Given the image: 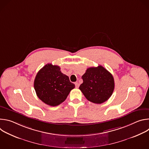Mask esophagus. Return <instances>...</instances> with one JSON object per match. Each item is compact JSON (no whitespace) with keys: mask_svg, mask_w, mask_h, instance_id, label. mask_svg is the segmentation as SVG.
<instances>
[{"mask_svg":"<svg viewBox=\"0 0 149 149\" xmlns=\"http://www.w3.org/2000/svg\"><path fill=\"white\" fill-rule=\"evenodd\" d=\"M75 88H78L79 87V84H78L77 82H76L75 83Z\"/></svg>","mask_w":149,"mask_h":149,"instance_id":"esophagus-1","label":"esophagus"}]
</instances>
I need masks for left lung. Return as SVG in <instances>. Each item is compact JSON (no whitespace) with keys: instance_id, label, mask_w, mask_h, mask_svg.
Returning <instances> with one entry per match:
<instances>
[{"instance_id":"8db88e82","label":"left lung","mask_w":149,"mask_h":149,"mask_svg":"<svg viewBox=\"0 0 149 149\" xmlns=\"http://www.w3.org/2000/svg\"><path fill=\"white\" fill-rule=\"evenodd\" d=\"M79 90L90 101L101 104L108 100L114 89L112 74L101 65L88 68L82 76Z\"/></svg>"}]
</instances>
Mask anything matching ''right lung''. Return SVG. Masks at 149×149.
<instances>
[{
  "instance_id": "1",
  "label": "right lung",
  "mask_w": 149,
  "mask_h": 149,
  "mask_svg": "<svg viewBox=\"0 0 149 149\" xmlns=\"http://www.w3.org/2000/svg\"><path fill=\"white\" fill-rule=\"evenodd\" d=\"M75 88L69 77L61 71L58 65L47 63L37 73L34 88L38 98L50 106L59 105L64 101Z\"/></svg>"
}]
</instances>
